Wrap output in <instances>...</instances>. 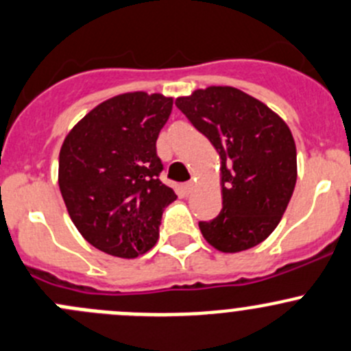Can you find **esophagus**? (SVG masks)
<instances>
[{
	"label": "esophagus",
	"instance_id": "esophagus-1",
	"mask_svg": "<svg viewBox=\"0 0 351 351\" xmlns=\"http://www.w3.org/2000/svg\"><path fill=\"white\" fill-rule=\"evenodd\" d=\"M193 187H194L193 182H184L182 186H180V189H182L184 196H187V194H191V191H193Z\"/></svg>",
	"mask_w": 351,
	"mask_h": 351
}]
</instances>
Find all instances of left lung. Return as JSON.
<instances>
[{
    "label": "left lung",
    "instance_id": "8db88e82",
    "mask_svg": "<svg viewBox=\"0 0 351 351\" xmlns=\"http://www.w3.org/2000/svg\"><path fill=\"white\" fill-rule=\"evenodd\" d=\"M176 106L220 155L221 211L199 230L221 252L261 244L285 213L297 182L292 131L266 104L234 86H208Z\"/></svg>",
    "mask_w": 351,
    "mask_h": 351
}]
</instances>
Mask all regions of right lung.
<instances>
[{
	"instance_id": "right-lung-1",
	"label": "right lung",
	"mask_w": 351,
	"mask_h": 351,
	"mask_svg": "<svg viewBox=\"0 0 351 351\" xmlns=\"http://www.w3.org/2000/svg\"><path fill=\"white\" fill-rule=\"evenodd\" d=\"M172 97L130 92L93 107L62 141L58 182L66 210L86 242L116 258H136L158 239L165 186L157 138Z\"/></svg>"
}]
</instances>
